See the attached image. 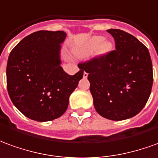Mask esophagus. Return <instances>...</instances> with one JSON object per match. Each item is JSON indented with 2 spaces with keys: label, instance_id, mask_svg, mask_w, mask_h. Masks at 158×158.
Wrapping results in <instances>:
<instances>
[{
  "label": "esophagus",
  "instance_id": "obj_1",
  "mask_svg": "<svg viewBox=\"0 0 158 158\" xmlns=\"http://www.w3.org/2000/svg\"><path fill=\"white\" fill-rule=\"evenodd\" d=\"M88 74L87 73L86 71H84V72H83V77H84V78H87V77H88Z\"/></svg>",
  "mask_w": 158,
  "mask_h": 158
}]
</instances>
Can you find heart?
I'll list each match as a JSON object with an SVG mask.
<instances>
[{
  "instance_id": "heart-1",
  "label": "heart",
  "mask_w": 158,
  "mask_h": 158,
  "mask_svg": "<svg viewBox=\"0 0 158 158\" xmlns=\"http://www.w3.org/2000/svg\"><path fill=\"white\" fill-rule=\"evenodd\" d=\"M105 38L100 35H95L88 40L82 48L77 51V53L81 57H86L93 54L99 48V52L101 53L108 52L111 48V43L109 41H104Z\"/></svg>"
}]
</instances>
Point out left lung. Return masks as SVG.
Segmentation results:
<instances>
[{"label": "left lung", "instance_id": "8db88e82", "mask_svg": "<svg viewBox=\"0 0 158 158\" xmlns=\"http://www.w3.org/2000/svg\"><path fill=\"white\" fill-rule=\"evenodd\" d=\"M116 50L79 64L88 74L96 111L112 121L128 119L140 112L153 83L152 63L148 49L127 32L110 29Z\"/></svg>", "mask_w": 158, "mask_h": 158}]
</instances>
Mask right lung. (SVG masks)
<instances>
[{"mask_svg": "<svg viewBox=\"0 0 158 158\" xmlns=\"http://www.w3.org/2000/svg\"><path fill=\"white\" fill-rule=\"evenodd\" d=\"M65 38L64 31H36L10 52L8 94L17 109L30 119L48 122L61 117L83 77L82 70L70 76L61 67L60 50Z\"/></svg>", "mask_w": 158, "mask_h": 158, "instance_id": "right-lung-1", "label": "right lung"}]
</instances>
